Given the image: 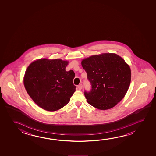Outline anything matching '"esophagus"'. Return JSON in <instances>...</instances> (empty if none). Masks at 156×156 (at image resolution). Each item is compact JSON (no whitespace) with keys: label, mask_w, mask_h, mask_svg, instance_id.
<instances>
[{"label":"esophagus","mask_w":156,"mask_h":156,"mask_svg":"<svg viewBox=\"0 0 156 156\" xmlns=\"http://www.w3.org/2000/svg\"><path fill=\"white\" fill-rule=\"evenodd\" d=\"M82 87H83V86H82V84H79L78 85V89L79 90H81L82 89Z\"/></svg>","instance_id":"34e87169"}]
</instances>
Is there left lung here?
I'll list each match as a JSON object with an SVG mask.
<instances>
[{"label": "left lung", "instance_id": "left-lung-1", "mask_svg": "<svg viewBox=\"0 0 156 156\" xmlns=\"http://www.w3.org/2000/svg\"><path fill=\"white\" fill-rule=\"evenodd\" d=\"M82 66L91 86L84 91L89 104L101 110L114 107L125 96L131 72L125 60L116 54L105 53L83 60Z\"/></svg>", "mask_w": 156, "mask_h": 156}]
</instances>
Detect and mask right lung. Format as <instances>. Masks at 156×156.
Segmentation results:
<instances>
[{
    "mask_svg": "<svg viewBox=\"0 0 156 156\" xmlns=\"http://www.w3.org/2000/svg\"><path fill=\"white\" fill-rule=\"evenodd\" d=\"M67 64L61 59H40L26 70V90L34 102L44 110L52 112L64 107L76 91L73 83L75 73L65 70Z\"/></svg>",
    "mask_w": 156,
    "mask_h": 156,
    "instance_id": "obj_1",
    "label": "right lung"
}]
</instances>
